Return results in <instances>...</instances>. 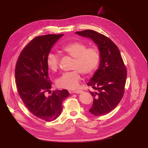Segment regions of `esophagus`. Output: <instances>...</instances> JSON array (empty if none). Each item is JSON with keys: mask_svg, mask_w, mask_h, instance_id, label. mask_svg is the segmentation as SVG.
Here are the masks:
<instances>
[{"mask_svg": "<svg viewBox=\"0 0 148 148\" xmlns=\"http://www.w3.org/2000/svg\"><path fill=\"white\" fill-rule=\"evenodd\" d=\"M82 90H76V91H71V93H75V94H79L81 92H82Z\"/></svg>", "mask_w": 148, "mask_h": 148, "instance_id": "obj_1", "label": "esophagus"}]
</instances>
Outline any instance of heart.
<instances>
[{"label": "heart", "instance_id": "obj_1", "mask_svg": "<svg viewBox=\"0 0 148 148\" xmlns=\"http://www.w3.org/2000/svg\"><path fill=\"white\" fill-rule=\"evenodd\" d=\"M60 51L66 57L73 58L71 71L63 73L56 80L57 86L61 88L74 90L78 88L81 80V74L90 75L97 69L101 60L99 50L95 46L88 47L79 41H74L62 45ZM48 68L56 72L59 68L60 57L50 52L46 57Z\"/></svg>", "mask_w": 148, "mask_h": 148}]
</instances>
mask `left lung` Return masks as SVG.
I'll use <instances>...</instances> for the list:
<instances>
[{"mask_svg":"<svg viewBox=\"0 0 148 148\" xmlns=\"http://www.w3.org/2000/svg\"><path fill=\"white\" fill-rule=\"evenodd\" d=\"M75 33L91 38L100 51L99 69L87 83L94 90L89 91L93 97L89 111L96 116L107 114L117 106L123 96L127 70L118 47L110 38L92 30Z\"/></svg>","mask_w":148,"mask_h":148,"instance_id":"left-lung-1","label":"left lung"}]
</instances>
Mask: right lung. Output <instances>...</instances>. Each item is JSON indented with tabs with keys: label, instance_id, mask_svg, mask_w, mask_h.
<instances>
[{
	"label": "right lung",
	"instance_id": "obj_1",
	"mask_svg": "<svg viewBox=\"0 0 148 148\" xmlns=\"http://www.w3.org/2000/svg\"><path fill=\"white\" fill-rule=\"evenodd\" d=\"M60 34L34 37L21 51L16 62L15 78L17 92L28 110L37 118L50 122L60 115L62 102L69 95L66 90L46 92L51 88L46 57Z\"/></svg>",
	"mask_w": 148,
	"mask_h": 148
}]
</instances>
